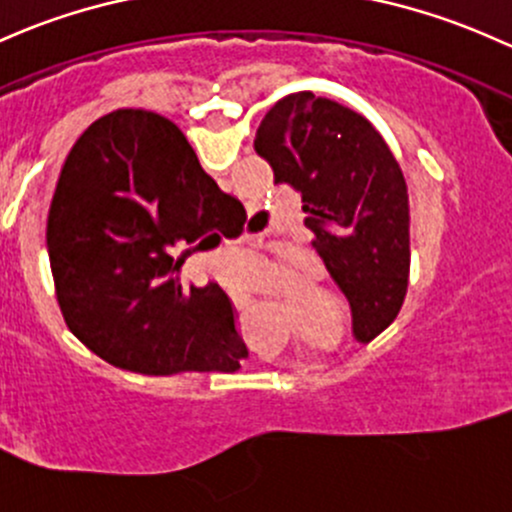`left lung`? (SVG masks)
Returning <instances> with one entry per match:
<instances>
[{
    "label": "left lung",
    "instance_id": "1",
    "mask_svg": "<svg viewBox=\"0 0 512 512\" xmlns=\"http://www.w3.org/2000/svg\"><path fill=\"white\" fill-rule=\"evenodd\" d=\"M254 148L276 185L300 192L354 337L371 342L400 312L410 273L408 188L383 136L349 107L295 92L263 117Z\"/></svg>",
    "mask_w": 512,
    "mask_h": 512
}]
</instances>
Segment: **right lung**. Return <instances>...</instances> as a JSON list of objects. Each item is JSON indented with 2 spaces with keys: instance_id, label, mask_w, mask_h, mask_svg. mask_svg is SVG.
Returning a JSON list of instances; mask_svg holds the SVG:
<instances>
[{
  "instance_id": "right-lung-1",
  "label": "right lung",
  "mask_w": 512,
  "mask_h": 512,
  "mask_svg": "<svg viewBox=\"0 0 512 512\" xmlns=\"http://www.w3.org/2000/svg\"><path fill=\"white\" fill-rule=\"evenodd\" d=\"M244 207L219 190L170 119L104 114L70 148L48 212V256L70 332L107 364L148 376L236 371L249 356L217 283L185 290V254L241 234Z\"/></svg>"
}]
</instances>
